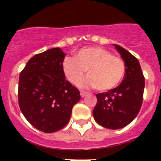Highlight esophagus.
<instances>
[{"mask_svg": "<svg viewBox=\"0 0 161 161\" xmlns=\"http://www.w3.org/2000/svg\"><path fill=\"white\" fill-rule=\"evenodd\" d=\"M87 94H88V93H87L86 91H83V90L80 91V95H81V97H82V98H84V97H85Z\"/></svg>", "mask_w": 161, "mask_h": 161, "instance_id": "obj_1", "label": "esophagus"}]
</instances>
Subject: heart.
I'll return each mask as SVG.
<instances>
[{
  "mask_svg": "<svg viewBox=\"0 0 161 161\" xmlns=\"http://www.w3.org/2000/svg\"><path fill=\"white\" fill-rule=\"evenodd\" d=\"M64 75L73 85L80 83L87 71L88 78L83 85L92 86L96 90L105 92L117 87L125 73L122 58L99 47L80 49L74 58H66L63 63Z\"/></svg>",
  "mask_w": 161,
  "mask_h": 161,
  "instance_id": "obj_1",
  "label": "heart"
}]
</instances>
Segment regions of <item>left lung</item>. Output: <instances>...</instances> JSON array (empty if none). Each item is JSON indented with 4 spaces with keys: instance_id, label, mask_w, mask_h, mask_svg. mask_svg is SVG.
Returning a JSON list of instances; mask_svg holds the SVG:
<instances>
[{
    "instance_id": "left-lung-1",
    "label": "left lung",
    "mask_w": 161,
    "mask_h": 161,
    "mask_svg": "<svg viewBox=\"0 0 161 161\" xmlns=\"http://www.w3.org/2000/svg\"><path fill=\"white\" fill-rule=\"evenodd\" d=\"M114 46L125 61V78L117 88L96 94L97 104L93 111L96 122L110 130L125 127L135 119L142 105L145 88V77L137 58L122 47Z\"/></svg>"
}]
</instances>
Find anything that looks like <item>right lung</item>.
Segmentation results:
<instances>
[{
  "instance_id": "1",
  "label": "right lung",
  "mask_w": 161,
  "mask_h": 161,
  "mask_svg": "<svg viewBox=\"0 0 161 161\" xmlns=\"http://www.w3.org/2000/svg\"><path fill=\"white\" fill-rule=\"evenodd\" d=\"M65 53L59 47L36 54L20 73L19 107L24 117L40 131L53 133L70 120L79 90L65 79Z\"/></svg>"
}]
</instances>
